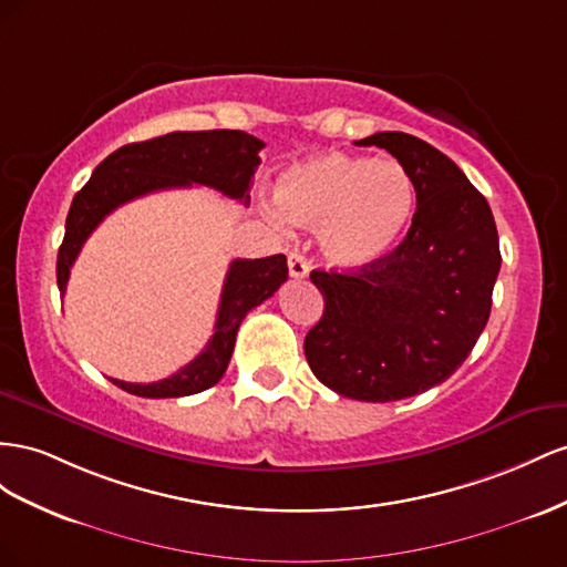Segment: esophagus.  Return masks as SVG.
<instances>
[{
	"label": "esophagus",
	"mask_w": 567,
	"mask_h": 567,
	"mask_svg": "<svg viewBox=\"0 0 567 567\" xmlns=\"http://www.w3.org/2000/svg\"><path fill=\"white\" fill-rule=\"evenodd\" d=\"M287 266H289V275H292L295 280H303L306 275H309V270H311L309 261H306V256H303L301 251H297V249L289 251V256H287Z\"/></svg>",
	"instance_id": "1"
}]
</instances>
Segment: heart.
I'll return each mask as SVG.
<instances>
[{
	"label": "heart",
	"mask_w": 567,
	"mask_h": 567,
	"mask_svg": "<svg viewBox=\"0 0 567 567\" xmlns=\"http://www.w3.org/2000/svg\"><path fill=\"white\" fill-rule=\"evenodd\" d=\"M285 220L320 230L328 261L370 268L392 256L415 216V185L396 161L328 152L287 168L275 185Z\"/></svg>",
	"instance_id": "heart-1"
}]
</instances>
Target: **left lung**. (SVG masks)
Returning <instances> with one entry per match:
<instances>
[{
	"instance_id": "obj_1",
	"label": "left lung",
	"mask_w": 567,
	"mask_h": 567,
	"mask_svg": "<svg viewBox=\"0 0 567 567\" xmlns=\"http://www.w3.org/2000/svg\"><path fill=\"white\" fill-rule=\"evenodd\" d=\"M355 144L406 168L415 216L384 261L311 272L326 311L303 353L332 392L384 403L427 392L467 359L489 320L501 251L487 199L446 154L406 133Z\"/></svg>"
}]
</instances>
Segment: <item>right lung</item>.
<instances>
[{"mask_svg":"<svg viewBox=\"0 0 567 567\" xmlns=\"http://www.w3.org/2000/svg\"><path fill=\"white\" fill-rule=\"evenodd\" d=\"M266 144L241 131H204V133H168L147 142H133L109 154L94 168L87 185L80 189L66 218V235L59 247L56 282L59 292H66L71 266L83 249L85 239L113 208L133 202L144 194L171 187L204 185L225 197L249 204V185L254 171L261 164L258 152ZM287 280V258L275 254L266 258H235L225 275L214 337L206 349L177 370L175 375L137 384L111 382L127 394L144 399L189 396L214 386L230 363L235 337L241 320L268 297L278 292Z\"/></svg>","mask_w":567,"mask_h":567,"instance_id":"obj_1","label":"right lung"}]
</instances>
